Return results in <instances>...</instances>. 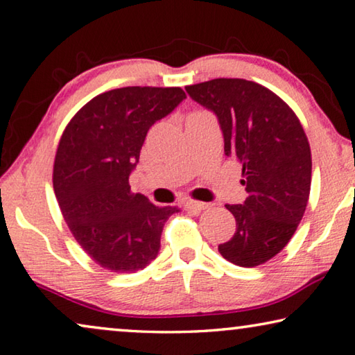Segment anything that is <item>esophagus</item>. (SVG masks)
I'll use <instances>...</instances> for the list:
<instances>
[{"label":"esophagus","mask_w":355,"mask_h":355,"mask_svg":"<svg viewBox=\"0 0 355 355\" xmlns=\"http://www.w3.org/2000/svg\"><path fill=\"white\" fill-rule=\"evenodd\" d=\"M208 207H211V204H205V202H199V200H187V208L191 213H194V215H198V213L205 210Z\"/></svg>","instance_id":"34e87169"}]
</instances>
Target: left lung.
Segmentation results:
<instances>
[{
	"mask_svg": "<svg viewBox=\"0 0 355 355\" xmlns=\"http://www.w3.org/2000/svg\"><path fill=\"white\" fill-rule=\"evenodd\" d=\"M218 116L224 153L243 168L248 198L226 205L235 234L218 246L239 267L266 263L289 243L311 188V150L294 110L268 88L245 78H213L187 87Z\"/></svg>",
	"mask_w": 355,
	"mask_h": 355,
	"instance_id": "8db88e82",
	"label": "left lung"
}]
</instances>
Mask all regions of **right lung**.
Listing matches in <instances>:
<instances>
[{"label":"right lung","mask_w":355,"mask_h":355,"mask_svg":"<svg viewBox=\"0 0 355 355\" xmlns=\"http://www.w3.org/2000/svg\"><path fill=\"white\" fill-rule=\"evenodd\" d=\"M187 98L180 87H125L98 94L67 123L53 191L82 250L105 270L134 273L156 259L177 207H156L129 187L148 129Z\"/></svg>","instance_id":"right-lung-1"}]
</instances>
